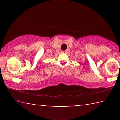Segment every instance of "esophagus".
Here are the masks:
<instances>
[{"instance_id": "obj_1", "label": "esophagus", "mask_w": 120, "mask_h": 120, "mask_svg": "<svg viewBox=\"0 0 120 120\" xmlns=\"http://www.w3.org/2000/svg\"><path fill=\"white\" fill-rule=\"evenodd\" d=\"M62 53H67V50H65V51H62Z\"/></svg>"}]
</instances>
